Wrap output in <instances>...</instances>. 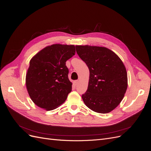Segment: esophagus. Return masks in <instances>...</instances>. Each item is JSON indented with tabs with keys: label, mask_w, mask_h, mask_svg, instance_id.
<instances>
[{
	"label": "esophagus",
	"mask_w": 151,
	"mask_h": 151,
	"mask_svg": "<svg viewBox=\"0 0 151 151\" xmlns=\"http://www.w3.org/2000/svg\"><path fill=\"white\" fill-rule=\"evenodd\" d=\"M78 82H79V81H78V80H76V81H74V83H74V84H75V85H77V84H78Z\"/></svg>",
	"instance_id": "34e87169"
}]
</instances>
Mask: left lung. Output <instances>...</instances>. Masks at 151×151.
I'll return each mask as SVG.
<instances>
[{"label": "left lung", "mask_w": 151, "mask_h": 151, "mask_svg": "<svg viewBox=\"0 0 151 151\" xmlns=\"http://www.w3.org/2000/svg\"><path fill=\"white\" fill-rule=\"evenodd\" d=\"M76 52L89 70V80L82 99L89 109L105 114L122 100L128 86L127 73L122 60L105 47L76 45Z\"/></svg>", "instance_id": "left-lung-1"}]
</instances>
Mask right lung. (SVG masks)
I'll use <instances>...</instances> for the list:
<instances>
[{
    "label": "right lung",
    "mask_w": 151,
    "mask_h": 151,
    "mask_svg": "<svg viewBox=\"0 0 151 151\" xmlns=\"http://www.w3.org/2000/svg\"><path fill=\"white\" fill-rule=\"evenodd\" d=\"M75 54V45L54 44L44 47L30 59L26 85L37 106L50 111L66 100L72 88L66 61Z\"/></svg>",
    "instance_id": "right-lung-1"
}]
</instances>
